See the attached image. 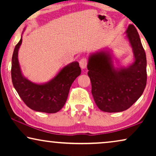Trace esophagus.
Instances as JSON below:
<instances>
[{
  "label": "esophagus",
  "instance_id": "34e87169",
  "mask_svg": "<svg viewBox=\"0 0 156 156\" xmlns=\"http://www.w3.org/2000/svg\"><path fill=\"white\" fill-rule=\"evenodd\" d=\"M80 67L82 68V69H85V68L87 67V59L85 58V57L81 59L80 61Z\"/></svg>",
  "mask_w": 156,
  "mask_h": 156
}]
</instances>
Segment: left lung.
<instances>
[{
  "mask_svg": "<svg viewBox=\"0 0 156 156\" xmlns=\"http://www.w3.org/2000/svg\"><path fill=\"white\" fill-rule=\"evenodd\" d=\"M126 33L134 56V62L128 67H115L108 50L89 57L91 94L98 108L105 112L128 109L139 99L146 86V57L139 35L132 24Z\"/></svg>",
  "mask_w": 156,
  "mask_h": 156,
  "instance_id": "8db88e82",
  "label": "left lung"
}]
</instances>
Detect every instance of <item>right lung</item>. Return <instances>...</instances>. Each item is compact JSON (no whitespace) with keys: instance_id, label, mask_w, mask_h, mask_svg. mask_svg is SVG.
<instances>
[{"instance_id":"obj_1","label":"right lung","mask_w":156,"mask_h":156,"mask_svg":"<svg viewBox=\"0 0 156 156\" xmlns=\"http://www.w3.org/2000/svg\"><path fill=\"white\" fill-rule=\"evenodd\" d=\"M22 37L15 47L12 57L11 77L14 88L24 103L36 112L53 114L59 112L67 101L71 85L81 74L77 62L64 67L58 74L44 84L32 82L23 75L18 62V50Z\"/></svg>"}]
</instances>
